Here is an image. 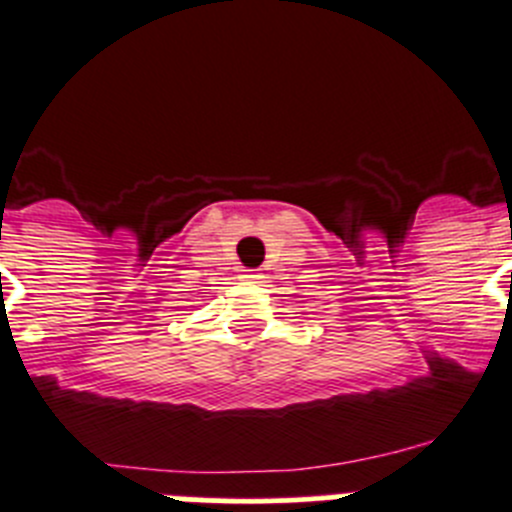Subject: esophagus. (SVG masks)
Listing matches in <instances>:
<instances>
[{"label":"esophagus","instance_id":"1","mask_svg":"<svg viewBox=\"0 0 512 512\" xmlns=\"http://www.w3.org/2000/svg\"><path fill=\"white\" fill-rule=\"evenodd\" d=\"M244 281H247V283H260V278H263V276H260V273H257V270H244Z\"/></svg>","mask_w":512,"mask_h":512}]
</instances>
